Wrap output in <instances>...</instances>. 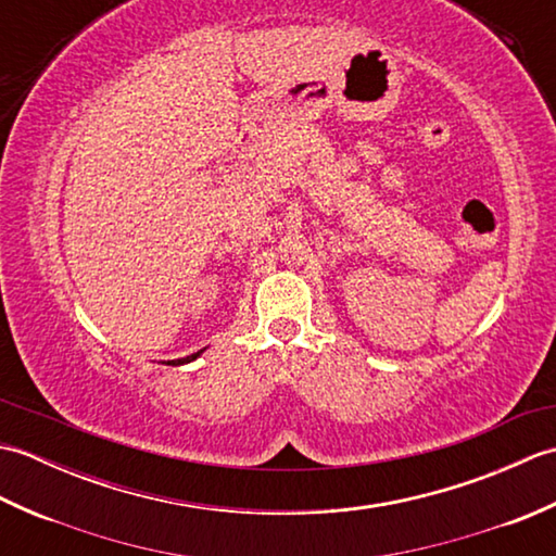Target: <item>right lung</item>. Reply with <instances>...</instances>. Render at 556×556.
I'll return each mask as SVG.
<instances>
[{
    "mask_svg": "<svg viewBox=\"0 0 556 556\" xmlns=\"http://www.w3.org/2000/svg\"><path fill=\"white\" fill-rule=\"evenodd\" d=\"M205 351V349H203ZM203 351H198V353H193V356H186V358H176V361H169V365H184V363H191V361H195L198 356H200V353H203Z\"/></svg>",
    "mask_w": 556,
    "mask_h": 556,
    "instance_id": "right-lung-1",
    "label": "right lung"
}]
</instances>
